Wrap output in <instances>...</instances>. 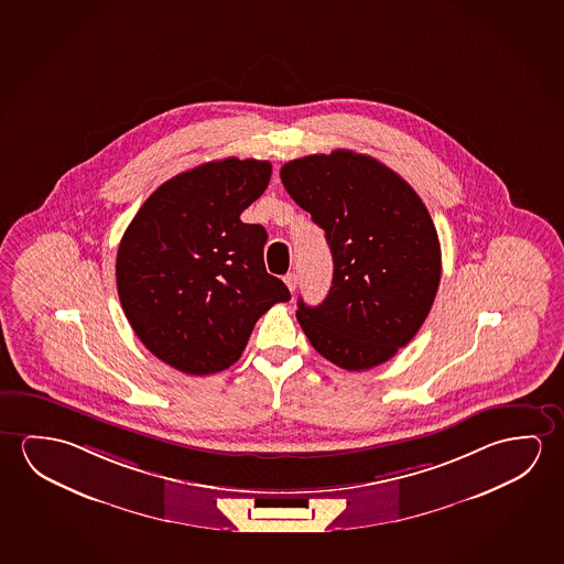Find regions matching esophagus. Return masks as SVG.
Wrapping results in <instances>:
<instances>
[{
  "instance_id": "obj_1",
  "label": "esophagus",
  "mask_w": 564,
  "mask_h": 564,
  "mask_svg": "<svg viewBox=\"0 0 564 564\" xmlns=\"http://www.w3.org/2000/svg\"><path fill=\"white\" fill-rule=\"evenodd\" d=\"M283 281H285V285L289 286V291H291V293H295L296 285H299V278H296V273H286Z\"/></svg>"
}]
</instances>
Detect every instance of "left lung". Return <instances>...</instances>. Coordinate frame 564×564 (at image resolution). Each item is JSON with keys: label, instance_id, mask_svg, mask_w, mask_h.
I'll list each match as a JSON object with an SVG mask.
<instances>
[{"label": "left lung", "instance_id": "1", "mask_svg": "<svg viewBox=\"0 0 564 564\" xmlns=\"http://www.w3.org/2000/svg\"><path fill=\"white\" fill-rule=\"evenodd\" d=\"M281 182L326 232L334 260L322 304L299 299L306 338L347 371L389 361L416 336L442 279L440 238L424 203L390 167L351 150L291 160Z\"/></svg>", "mask_w": 564, "mask_h": 564}]
</instances>
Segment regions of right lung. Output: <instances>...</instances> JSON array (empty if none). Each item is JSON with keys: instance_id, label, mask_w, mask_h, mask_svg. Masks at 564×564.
Instances as JSON below:
<instances>
[{"instance_id": "obj_1", "label": "right lung", "mask_w": 564, "mask_h": 564, "mask_svg": "<svg viewBox=\"0 0 564 564\" xmlns=\"http://www.w3.org/2000/svg\"><path fill=\"white\" fill-rule=\"evenodd\" d=\"M269 177L265 160L197 165L162 183L122 235L124 316L148 351L182 373L235 365L261 314L291 299L265 271V228L240 220Z\"/></svg>"}]
</instances>
